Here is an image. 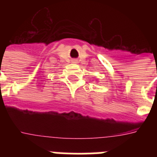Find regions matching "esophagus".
<instances>
[{"instance_id":"1","label":"esophagus","mask_w":157,"mask_h":157,"mask_svg":"<svg viewBox=\"0 0 157 157\" xmlns=\"http://www.w3.org/2000/svg\"><path fill=\"white\" fill-rule=\"evenodd\" d=\"M72 62H73V63H76V62L75 61V60H74V61H72Z\"/></svg>"}]
</instances>
